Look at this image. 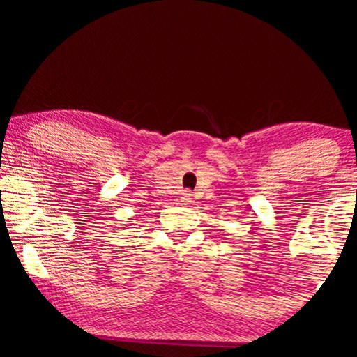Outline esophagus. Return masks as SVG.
Segmentation results:
<instances>
[{"instance_id":"34e87169","label":"esophagus","mask_w":357,"mask_h":357,"mask_svg":"<svg viewBox=\"0 0 357 357\" xmlns=\"http://www.w3.org/2000/svg\"><path fill=\"white\" fill-rule=\"evenodd\" d=\"M180 202H182V204H190V203H192V193L183 192L182 197H180Z\"/></svg>"}]
</instances>
